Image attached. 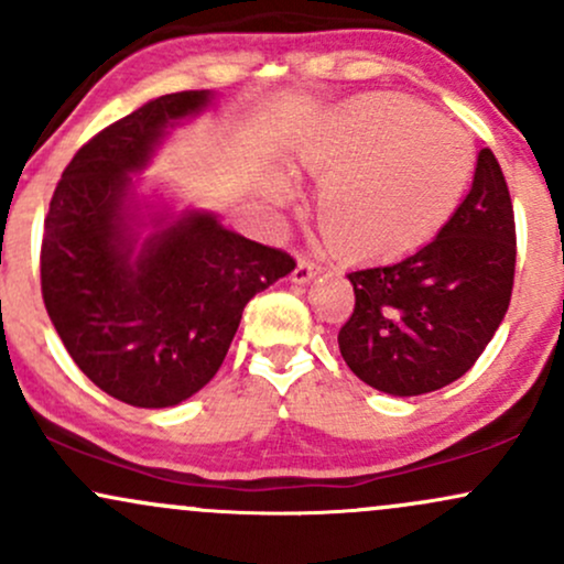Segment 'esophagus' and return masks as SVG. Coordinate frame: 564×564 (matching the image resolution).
<instances>
[{"label":"esophagus","instance_id":"34e87169","mask_svg":"<svg viewBox=\"0 0 564 564\" xmlns=\"http://www.w3.org/2000/svg\"><path fill=\"white\" fill-rule=\"evenodd\" d=\"M321 270V264L315 260H310V257H300V262H296L294 273H291V281L294 283H307L310 278Z\"/></svg>","mask_w":564,"mask_h":564}]
</instances>
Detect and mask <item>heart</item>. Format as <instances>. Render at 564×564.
Returning a JSON list of instances; mask_svg holds the SVG:
<instances>
[{"label": "heart", "mask_w": 564, "mask_h": 564, "mask_svg": "<svg viewBox=\"0 0 564 564\" xmlns=\"http://www.w3.org/2000/svg\"><path fill=\"white\" fill-rule=\"evenodd\" d=\"M302 170L321 180L318 225L347 257H394L430 241L462 204L471 145L451 121L400 95H364L296 142ZM278 204L291 180L270 177Z\"/></svg>", "instance_id": "1"}]
</instances>
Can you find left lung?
I'll return each instance as SVG.
<instances>
[{
  "mask_svg": "<svg viewBox=\"0 0 564 564\" xmlns=\"http://www.w3.org/2000/svg\"><path fill=\"white\" fill-rule=\"evenodd\" d=\"M517 230L490 148L435 241L392 264L347 273L355 307L339 328L349 371L387 394H424L469 371L494 339L514 286Z\"/></svg>",
  "mask_w": 564,
  "mask_h": 564,
  "instance_id": "1",
  "label": "left lung"
}]
</instances>
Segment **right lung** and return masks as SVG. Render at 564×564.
Masks as SVG:
<instances>
[{
  "label": "right lung",
  "instance_id": "1",
  "mask_svg": "<svg viewBox=\"0 0 564 564\" xmlns=\"http://www.w3.org/2000/svg\"><path fill=\"white\" fill-rule=\"evenodd\" d=\"M206 89L161 95L100 129L63 170L42 236V300L74 364L111 398L170 408L209 384L243 307L294 257L191 212L132 257L127 193L166 127Z\"/></svg>",
  "mask_w": 564,
  "mask_h": 564
}]
</instances>
